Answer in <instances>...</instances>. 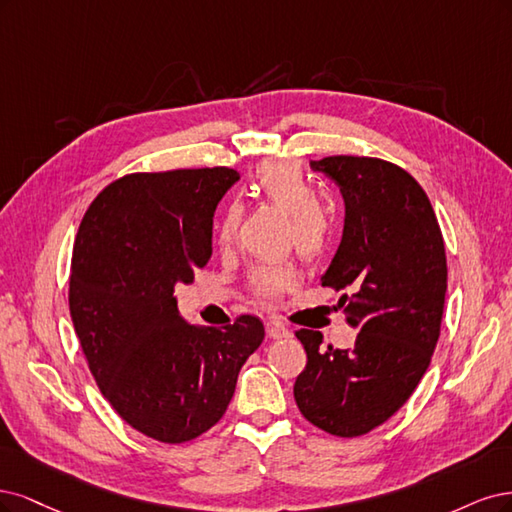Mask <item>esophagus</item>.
<instances>
[{"label":"esophagus","mask_w":512,"mask_h":512,"mask_svg":"<svg viewBox=\"0 0 512 512\" xmlns=\"http://www.w3.org/2000/svg\"><path fill=\"white\" fill-rule=\"evenodd\" d=\"M266 334H268V338H272V340H285V338H291V332L289 329L280 323V321H274V319H270V321H266Z\"/></svg>","instance_id":"34e87169"}]
</instances>
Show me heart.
I'll return each mask as SVG.
<instances>
[{"label": "heart", "mask_w": 512, "mask_h": 512, "mask_svg": "<svg viewBox=\"0 0 512 512\" xmlns=\"http://www.w3.org/2000/svg\"><path fill=\"white\" fill-rule=\"evenodd\" d=\"M253 193L287 212V238L302 255L315 257L325 249L332 236V214L300 166L289 161L263 163L255 174ZM238 223L240 206L225 204L214 225L221 246L236 240ZM249 285L259 300L274 304L298 285V270L291 261H263L249 272Z\"/></svg>", "instance_id": "b5f03b06"}]
</instances>
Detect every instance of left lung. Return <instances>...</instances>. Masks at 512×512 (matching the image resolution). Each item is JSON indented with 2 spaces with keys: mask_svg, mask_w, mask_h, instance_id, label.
<instances>
[{
  "mask_svg": "<svg viewBox=\"0 0 512 512\" xmlns=\"http://www.w3.org/2000/svg\"><path fill=\"white\" fill-rule=\"evenodd\" d=\"M310 168L342 193L344 232L321 285L344 291L340 306L359 334L353 349H323L321 332H295L308 361L293 395L319 430L355 438L395 415L430 366L447 255L430 200L400 166L336 155Z\"/></svg>",
  "mask_w": 512,
  "mask_h": 512,
  "instance_id": "1",
  "label": "left lung"
}]
</instances>
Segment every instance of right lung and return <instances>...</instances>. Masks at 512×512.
<instances>
[{"label": "right lung", "instance_id": "right-lung-1", "mask_svg": "<svg viewBox=\"0 0 512 512\" xmlns=\"http://www.w3.org/2000/svg\"><path fill=\"white\" fill-rule=\"evenodd\" d=\"M240 174L232 168L127 174L91 202L70 270V315L89 370L134 430L180 444L227 410L263 323L200 327L176 308L212 255V217Z\"/></svg>", "mask_w": 512, "mask_h": 512}]
</instances>
